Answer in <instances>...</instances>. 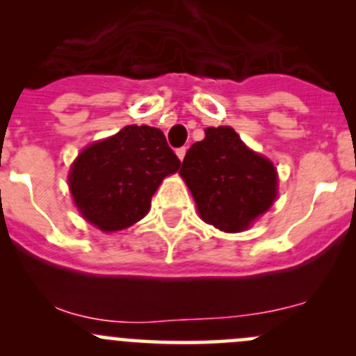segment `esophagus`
Segmentation results:
<instances>
[{
	"label": "esophagus",
	"mask_w": 356,
	"mask_h": 356,
	"mask_svg": "<svg viewBox=\"0 0 356 356\" xmlns=\"http://www.w3.org/2000/svg\"><path fill=\"white\" fill-rule=\"evenodd\" d=\"M186 152H188V149H186V148H179L177 149V152H175V153H177V156H179V160H184V156H186Z\"/></svg>",
	"instance_id": "1"
}]
</instances>
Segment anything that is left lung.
<instances>
[{"label":"left lung","mask_w":356,"mask_h":356,"mask_svg":"<svg viewBox=\"0 0 356 356\" xmlns=\"http://www.w3.org/2000/svg\"><path fill=\"white\" fill-rule=\"evenodd\" d=\"M179 174L200 217L224 232L245 231L277 196L274 163L248 148L225 125L204 129V139L188 149Z\"/></svg>","instance_id":"1"}]
</instances>
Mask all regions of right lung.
I'll return each mask as SVG.
<instances>
[{
	"label": "right lung",
	"instance_id": "add662e5",
	"mask_svg": "<svg viewBox=\"0 0 356 356\" xmlns=\"http://www.w3.org/2000/svg\"><path fill=\"white\" fill-rule=\"evenodd\" d=\"M179 167L181 160L160 129L125 125L79 153L70 167L68 188L89 224L115 232L148 213L158 186Z\"/></svg>",
	"mask_w": 356,
	"mask_h": 356
}]
</instances>
